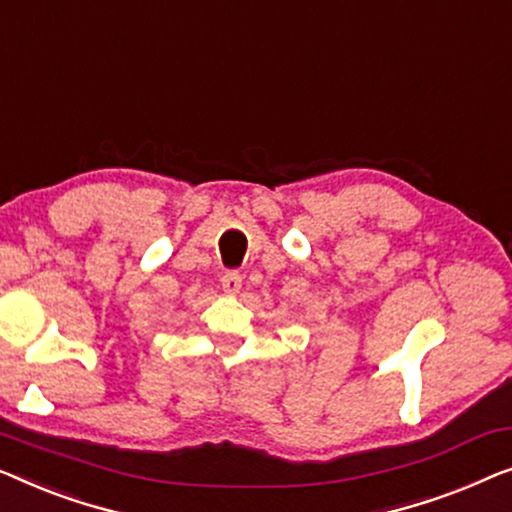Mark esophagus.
Wrapping results in <instances>:
<instances>
[{
  "mask_svg": "<svg viewBox=\"0 0 512 512\" xmlns=\"http://www.w3.org/2000/svg\"><path fill=\"white\" fill-rule=\"evenodd\" d=\"M222 290L229 292V294H236L241 290V273L239 271H225V276H222Z\"/></svg>",
  "mask_w": 512,
  "mask_h": 512,
  "instance_id": "esophagus-1",
  "label": "esophagus"
}]
</instances>
